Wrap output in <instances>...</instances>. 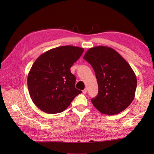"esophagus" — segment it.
<instances>
[{
  "mask_svg": "<svg viewBox=\"0 0 154 154\" xmlns=\"http://www.w3.org/2000/svg\"><path fill=\"white\" fill-rule=\"evenodd\" d=\"M87 92V89L86 88H85V89L83 90V94H86Z\"/></svg>",
  "mask_w": 154,
  "mask_h": 154,
  "instance_id": "obj_1",
  "label": "esophagus"
}]
</instances>
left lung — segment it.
<instances>
[{
	"label": "left lung",
	"mask_w": 154,
	"mask_h": 154,
	"mask_svg": "<svg viewBox=\"0 0 154 154\" xmlns=\"http://www.w3.org/2000/svg\"><path fill=\"white\" fill-rule=\"evenodd\" d=\"M95 72L98 94L91 101L102 114L114 115L132 103L136 92V74L117 51L106 46L88 49L83 57Z\"/></svg>",
	"instance_id": "left-lung-1"
}]
</instances>
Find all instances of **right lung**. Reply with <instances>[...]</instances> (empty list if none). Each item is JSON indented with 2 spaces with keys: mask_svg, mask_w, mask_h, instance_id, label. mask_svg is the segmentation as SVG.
Wrapping results in <instances>:
<instances>
[{
  "mask_svg": "<svg viewBox=\"0 0 154 154\" xmlns=\"http://www.w3.org/2000/svg\"><path fill=\"white\" fill-rule=\"evenodd\" d=\"M83 51L75 46H61L46 51L32 64L27 87L32 102L42 111L62 112L82 92L75 88L76 77L70 69Z\"/></svg>",
  "mask_w": 154,
  "mask_h": 154,
  "instance_id": "1",
  "label": "right lung"
}]
</instances>
